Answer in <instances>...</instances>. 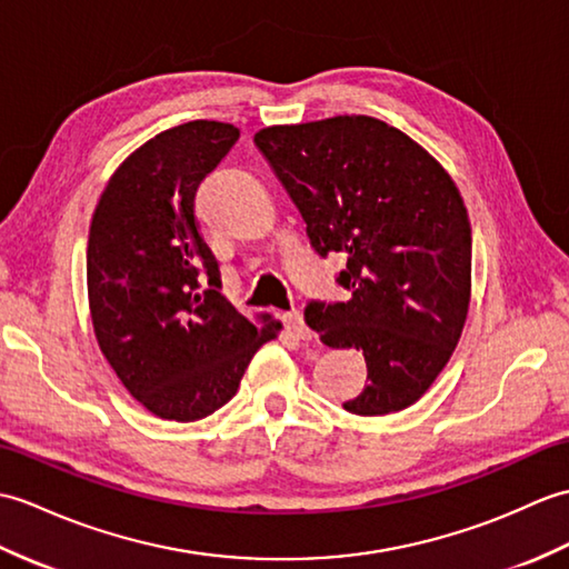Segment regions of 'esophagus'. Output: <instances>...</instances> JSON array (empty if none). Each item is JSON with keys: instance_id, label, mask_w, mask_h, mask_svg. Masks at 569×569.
Returning <instances> with one entry per match:
<instances>
[{"instance_id": "obj_1", "label": "esophagus", "mask_w": 569, "mask_h": 569, "mask_svg": "<svg viewBox=\"0 0 569 569\" xmlns=\"http://www.w3.org/2000/svg\"><path fill=\"white\" fill-rule=\"evenodd\" d=\"M283 325H286L290 337H296L300 341H310L312 339V329L308 327L306 320H302L300 312H286L283 315Z\"/></svg>"}]
</instances>
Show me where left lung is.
Listing matches in <instances>:
<instances>
[{"instance_id":"obj_1","label":"left lung","mask_w":569,"mask_h":569,"mask_svg":"<svg viewBox=\"0 0 569 569\" xmlns=\"http://www.w3.org/2000/svg\"><path fill=\"white\" fill-rule=\"evenodd\" d=\"M257 148L293 198L317 254H347V302H310L332 349H361L368 386L347 412L407 409L453 356L470 308L472 234L451 174L373 116L269 126Z\"/></svg>"}]
</instances>
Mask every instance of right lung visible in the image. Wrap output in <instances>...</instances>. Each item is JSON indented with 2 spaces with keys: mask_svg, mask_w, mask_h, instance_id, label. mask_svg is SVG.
Listing matches in <instances>:
<instances>
[{
  "mask_svg": "<svg viewBox=\"0 0 569 569\" xmlns=\"http://www.w3.org/2000/svg\"><path fill=\"white\" fill-rule=\"evenodd\" d=\"M237 138L220 121L162 130L113 171L91 216L87 293L99 349L160 419L213 415L283 329L271 315L247 320L218 293V261L198 230V183Z\"/></svg>",
  "mask_w": 569,
  "mask_h": 569,
  "instance_id": "right-lung-1",
  "label": "right lung"
}]
</instances>
